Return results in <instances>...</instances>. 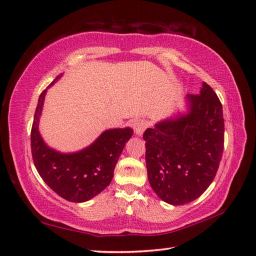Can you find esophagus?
<instances>
[{"label": "esophagus", "instance_id": "esophagus-1", "mask_svg": "<svg viewBox=\"0 0 256 256\" xmlns=\"http://www.w3.org/2000/svg\"><path fill=\"white\" fill-rule=\"evenodd\" d=\"M148 127H149V122L144 120V119H138V120H136L134 122V130L136 134L138 136L142 134Z\"/></svg>", "mask_w": 256, "mask_h": 256}]
</instances>
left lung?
<instances>
[{
	"instance_id": "1",
	"label": "left lung",
	"mask_w": 256,
	"mask_h": 256,
	"mask_svg": "<svg viewBox=\"0 0 256 256\" xmlns=\"http://www.w3.org/2000/svg\"><path fill=\"white\" fill-rule=\"evenodd\" d=\"M190 112L148 128L146 163L156 194L174 206L197 200L214 180L224 152V120L217 94L204 82L187 94Z\"/></svg>"
}]
</instances>
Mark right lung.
<instances>
[{
  "label": "right lung",
  "mask_w": 256,
  "mask_h": 256,
  "mask_svg": "<svg viewBox=\"0 0 256 256\" xmlns=\"http://www.w3.org/2000/svg\"><path fill=\"white\" fill-rule=\"evenodd\" d=\"M46 92L47 90H42L39 96L30 132L34 164L44 183L62 198L73 202L90 200L110 184L116 163L132 138V129L106 130L90 146L76 153L66 154L50 149L38 130Z\"/></svg>",
  "instance_id": "right-lung-1"
}]
</instances>
